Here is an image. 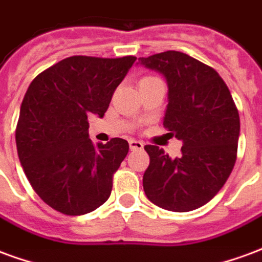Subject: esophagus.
I'll use <instances>...</instances> for the list:
<instances>
[{"instance_id":"esophagus-1","label":"esophagus","mask_w":262,"mask_h":262,"mask_svg":"<svg viewBox=\"0 0 262 262\" xmlns=\"http://www.w3.org/2000/svg\"><path fill=\"white\" fill-rule=\"evenodd\" d=\"M129 147L132 151H136V150H143V143L137 142V140H129Z\"/></svg>"}]
</instances>
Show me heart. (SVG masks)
Wrapping results in <instances>:
<instances>
[{
  "label": "heart",
  "mask_w": 262,
  "mask_h": 262,
  "mask_svg": "<svg viewBox=\"0 0 262 262\" xmlns=\"http://www.w3.org/2000/svg\"><path fill=\"white\" fill-rule=\"evenodd\" d=\"M150 78H156V77H151V75H147V77H143L142 80L140 81H143V80H150Z\"/></svg>",
  "instance_id": "obj_1"
}]
</instances>
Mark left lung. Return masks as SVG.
<instances>
[{"label":"left lung","instance_id":"1","mask_svg":"<svg viewBox=\"0 0 262 262\" xmlns=\"http://www.w3.org/2000/svg\"><path fill=\"white\" fill-rule=\"evenodd\" d=\"M164 75L168 105L163 125L182 140L171 159L159 146L144 147L150 164L143 176L146 196L160 208L189 212L208 203L225 185L237 159L240 116L217 71L181 52L140 57Z\"/></svg>","mask_w":262,"mask_h":262}]
</instances>
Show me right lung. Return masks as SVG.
Here are the masks:
<instances>
[{"label":"right lung","mask_w":262,"mask_h":262,"mask_svg":"<svg viewBox=\"0 0 262 262\" xmlns=\"http://www.w3.org/2000/svg\"><path fill=\"white\" fill-rule=\"evenodd\" d=\"M135 56H71L35 77L20 105L15 139L25 176L60 213H90L108 201L114 174L129 151L115 137L94 144L88 116L102 118Z\"/></svg>","instance_id":"1"}]
</instances>
